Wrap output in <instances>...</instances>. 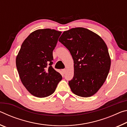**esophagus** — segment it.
Returning <instances> with one entry per match:
<instances>
[{"mask_svg":"<svg viewBox=\"0 0 127 127\" xmlns=\"http://www.w3.org/2000/svg\"><path fill=\"white\" fill-rule=\"evenodd\" d=\"M62 72H63V74H64V73H65L66 72V69H62Z\"/></svg>","mask_w":127,"mask_h":127,"instance_id":"obj_1","label":"esophagus"}]
</instances>
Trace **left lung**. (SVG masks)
Listing matches in <instances>:
<instances>
[{
	"label": "left lung",
	"mask_w": 127,
	"mask_h": 127,
	"mask_svg": "<svg viewBox=\"0 0 127 127\" xmlns=\"http://www.w3.org/2000/svg\"><path fill=\"white\" fill-rule=\"evenodd\" d=\"M59 41L73 59L74 76L68 82L71 91L81 97L93 96L104 83L110 68L106 44L99 35L83 27L64 31Z\"/></svg>",
	"instance_id": "left-lung-1"
}]
</instances>
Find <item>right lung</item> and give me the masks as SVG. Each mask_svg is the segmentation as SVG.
I'll return each mask as SVG.
<instances>
[{
	"instance_id": "obj_1",
	"label": "right lung",
	"mask_w": 127,
	"mask_h": 127,
	"mask_svg": "<svg viewBox=\"0 0 127 127\" xmlns=\"http://www.w3.org/2000/svg\"><path fill=\"white\" fill-rule=\"evenodd\" d=\"M62 32L49 29L32 32L23 42L16 63L22 84L30 94L45 97L54 92L62 76L53 68V51Z\"/></svg>"
}]
</instances>
